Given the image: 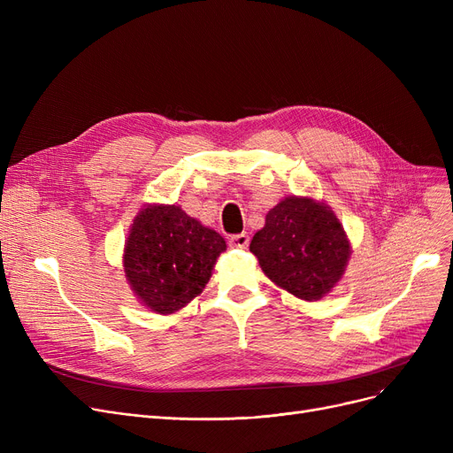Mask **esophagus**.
<instances>
[{"label":"esophagus","instance_id":"34e87169","mask_svg":"<svg viewBox=\"0 0 453 453\" xmlns=\"http://www.w3.org/2000/svg\"><path fill=\"white\" fill-rule=\"evenodd\" d=\"M250 244V236L246 233H241V234H233L229 239V246L231 248H236V250H246Z\"/></svg>","mask_w":453,"mask_h":453}]
</instances>
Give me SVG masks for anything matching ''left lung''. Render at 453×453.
<instances>
[{
    "label": "left lung",
    "instance_id": "obj_1",
    "mask_svg": "<svg viewBox=\"0 0 453 453\" xmlns=\"http://www.w3.org/2000/svg\"><path fill=\"white\" fill-rule=\"evenodd\" d=\"M250 251L277 287L299 299L319 301L342 279L350 244L328 205L288 196L268 211Z\"/></svg>",
    "mask_w": 453,
    "mask_h": 453
}]
</instances>
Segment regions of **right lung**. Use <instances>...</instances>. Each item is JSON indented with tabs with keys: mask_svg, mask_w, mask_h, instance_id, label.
<instances>
[{
	"mask_svg": "<svg viewBox=\"0 0 453 453\" xmlns=\"http://www.w3.org/2000/svg\"><path fill=\"white\" fill-rule=\"evenodd\" d=\"M222 236L178 205H147L135 217L123 266L137 299L157 314H174L211 279Z\"/></svg>",
	"mask_w": 453,
	"mask_h": 453,
	"instance_id": "obj_1",
	"label": "right lung"
}]
</instances>
